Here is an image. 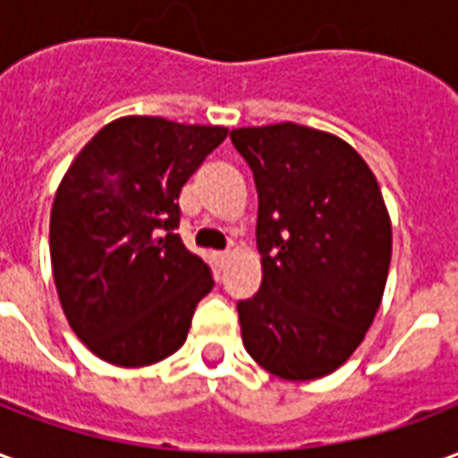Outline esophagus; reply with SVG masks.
<instances>
[{
	"instance_id": "34e87169",
	"label": "esophagus",
	"mask_w": 458,
	"mask_h": 458,
	"mask_svg": "<svg viewBox=\"0 0 458 458\" xmlns=\"http://www.w3.org/2000/svg\"><path fill=\"white\" fill-rule=\"evenodd\" d=\"M230 262V252H213V265L218 269H225V265Z\"/></svg>"
}]
</instances>
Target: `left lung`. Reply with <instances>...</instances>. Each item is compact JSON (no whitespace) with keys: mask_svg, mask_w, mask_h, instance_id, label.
Returning a JSON list of instances; mask_svg holds the SVG:
<instances>
[{"mask_svg":"<svg viewBox=\"0 0 458 458\" xmlns=\"http://www.w3.org/2000/svg\"><path fill=\"white\" fill-rule=\"evenodd\" d=\"M230 140L258 186L262 284L238 301L248 353L284 380H317L353 355L383 301L393 225L363 157L294 122Z\"/></svg>","mask_w":458,"mask_h":458,"instance_id":"8db88e82","label":"left lung"}]
</instances>
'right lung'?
<instances>
[{"label":"right lung","instance_id":"add662e5","mask_svg":"<svg viewBox=\"0 0 458 458\" xmlns=\"http://www.w3.org/2000/svg\"><path fill=\"white\" fill-rule=\"evenodd\" d=\"M225 137V127L131 114L105 124L65 171L51 208L54 282L98 358L141 368L189 336L213 277L174 233L176 200Z\"/></svg>","mask_w":458,"mask_h":458}]
</instances>
